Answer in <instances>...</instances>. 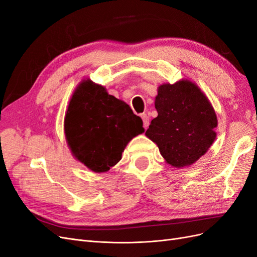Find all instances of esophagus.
<instances>
[{
	"mask_svg": "<svg viewBox=\"0 0 257 257\" xmlns=\"http://www.w3.org/2000/svg\"><path fill=\"white\" fill-rule=\"evenodd\" d=\"M142 118H143V122H144V126L145 128H147L149 126V116L147 115V113H142Z\"/></svg>",
	"mask_w": 257,
	"mask_h": 257,
	"instance_id": "obj_1",
	"label": "esophagus"
}]
</instances>
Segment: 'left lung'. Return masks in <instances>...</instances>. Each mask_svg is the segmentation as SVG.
<instances>
[{"mask_svg":"<svg viewBox=\"0 0 257 257\" xmlns=\"http://www.w3.org/2000/svg\"><path fill=\"white\" fill-rule=\"evenodd\" d=\"M154 105L158 116L146 136L158 145L169 165H192L216 137L217 119L212 105L195 83L184 79L160 85Z\"/></svg>","mask_w":257,"mask_h":257,"instance_id":"8db88e82","label":"left lung"}]
</instances>
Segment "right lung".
<instances>
[{
  "label": "right lung",
  "instance_id": "add662e5",
  "mask_svg": "<svg viewBox=\"0 0 257 257\" xmlns=\"http://www.w3.org/2000/svg\"><path fill=\"white\" fill-rule=\"evenodd\" d=\"M74 157L94 173H105L122 158L132 138L145 132L141 116L103 85L82 80L69 100L64 120Z\"/></svg>",
  "mask_w": 257,
  "mask_h": 257
}]
</instances>
